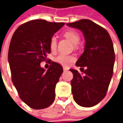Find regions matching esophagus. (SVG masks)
Segmentation results:
<instances>
[{"label": "esophagus", "instance_id": "1", "mask_svg": "<svg viewBox=\"0 0 123 123\" xmlns=\"http://www.w3.org/2000/svg\"><path fill=\"white\" fill-rule=\"evenodd\" d=\"M63 70H64V72H65V71H66V70H68V69L66 68H63Z\"/></svg>", "mask_w": 123, "mask_h": 123}]
</instances>
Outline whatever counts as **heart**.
Here are the masks:
<instances>
[{"label":"heart","mask_w":123,"mask_h":123,"mask_svg":"<svg viewBox=\"0 0 123 123\" xmlns=\"http://www.w3.org/2000/svg\"><path fill=\"white\" fill-rule=\"evenodd\" d=\"M64 36L65 37L68 39L69 40L74 44H78L80 40V36L79 35V33L74 31H66L64 33ZM49 47L51 52H55L56 50L57 39L55 36H53L50 40ZM75 60H76V57L74 55H68L64 54H60L57 55L55 59V62H57V64H60L63 66H65V67L68 66L70 64H72Z\"/></svg>","instance_id":"b5f03b06"}]
</instances>
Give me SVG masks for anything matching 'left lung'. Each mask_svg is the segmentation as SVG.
<instances>
[{
    "mask_svg": "<svg viewBox=\"0 0 123 123\" xmlns=\"http://www.w3.org/2000/svg\"><path fill=\"white\" fill-rule=\"evenodd\" d=\"M67 25L82 31L86 42L84 52L76 62L84 75L70 69L73 74L71 86L74 100L80 106H94L105 97L113 75V42L104 28L90 20L82 19Z\"/></svg>",
    "mask_w": 123,
    "mask_h": 123,
    "instance_id": "8db88e82",
    "label": "left lung"
}]
</instances>
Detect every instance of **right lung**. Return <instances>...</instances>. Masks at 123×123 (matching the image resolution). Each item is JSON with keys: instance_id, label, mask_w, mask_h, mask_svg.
Wrapping results in <instances>:
<instances>
[{"instance_id": "1", "label": "right lung", "mask_w": 123, "mask_h": 123, "mask_svg": "<svg viewBox=\"0 0 123 123\" xmlns=\"http://www.w3.org/2000/svg\"><path fill=\"white\" fill-rule=\"evenodd\" d=\"M64 24L33 20L20 25L12 36L8 52L12 82L22 101L31 108L44 109L54 101L63 68L50 61L46 71L40 63L50 53V38Z\"/></svg>"}]
</instances>
